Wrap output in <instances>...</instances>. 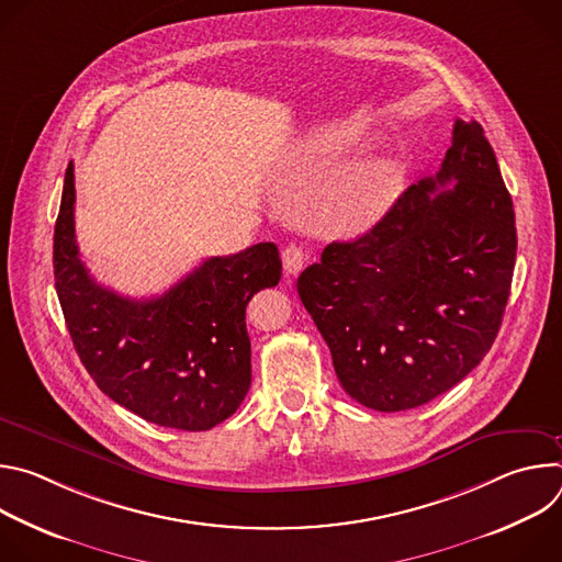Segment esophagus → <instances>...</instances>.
Segmentation results:
<instances>
[{"mask_svg":"<svg viewBox=\"0 0 562 562\" xmlns=\"http://www.w3.org/2000/svg\"><path fill=\"white\" fill-rule=\"evenodd\" d=\"M282 265H284L286 276H297L302 271V267H304V251H302V247L289 245L282 251Z\"/></svg>","mask_w":562,"mask_h":562,"instance_id":"obj_1","label":"esophagus"}]
</instances>
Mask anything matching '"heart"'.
<instances>
[{
    "label": "heart",
    "mask_w": 562,
    "mask_h": 562,
    "mask_svg": "<svg viewBox=\"0 0 562 562\" xmlns=\"http://www.w3.org/2000/svg\"><path fill=\"white\" fill-rule=\"evenodd\" d=\"M353 128L349 126H340V128H334V131H327L317 137V144L319 146H334V148H345V146H351L353 144Z\"/></svg>",
    "instance_id": "obj_1"
}]
</instances>
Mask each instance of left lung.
I'll return each mask as SVG.
<instances>
[{
	"mask_svg": "<svg viewBox=\"0 0 562 562\" xmlns=\"http://www.w3.org/2000/svg\"><path fill=\"white\" fill-rule=\"evenodd\" d=\"M516 245L496 153L483 126L456 120L436 178L412 184L371 231L331 243L297 278L342 389L389 414L458 384L498 336Z\"/></svg>",
	"mask_w": 562,
	"mask_h": 562,
	"instance_id": "left-lung-1",
	"label": "left lung"
}]
</instances>
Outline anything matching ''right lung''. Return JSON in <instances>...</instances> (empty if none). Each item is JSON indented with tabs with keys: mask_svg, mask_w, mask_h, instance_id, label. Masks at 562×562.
Masks as SVG:
<instances>
[{
	"mask_svg": "<svg viewBox=\"0 0 562 562\" xmlns=\"http://www.w3.org/2000/svg\"><path fill=\"white\" fill-rule=\"evenodd\" d=\"M53 269L72 347L117 405L182 431H206L243 405L251 386L247 304L282 276L273 243L209 258L157 297H124L98 284L79 260L70 162L55 222Z\"/></svg>",
	"mask_w": 562,
	"mask_h": 562,
	"instance_id": "obj_1",
	"label": "right lung"
}]
</instances>
